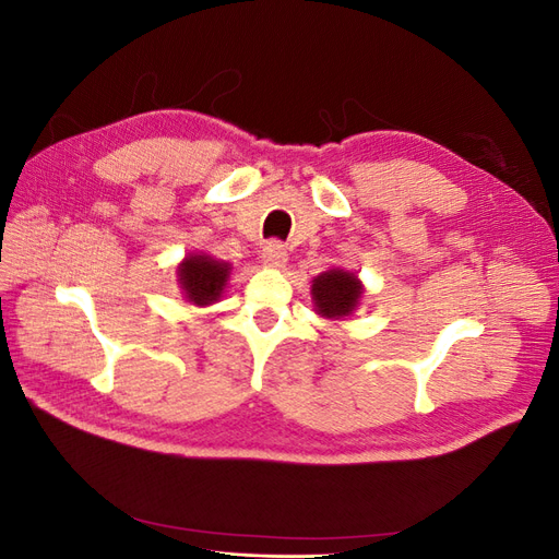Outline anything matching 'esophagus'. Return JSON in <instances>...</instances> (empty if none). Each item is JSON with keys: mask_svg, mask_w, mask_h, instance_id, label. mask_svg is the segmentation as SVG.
Returning a JSON list of instances; mask_svg holds the SVG:
<instances>
[{"mask_svg": "<svg viewBox=\"0 0 559 559\" xmlns=\"http://www.w3.org/2000/svg\"><path fill=\"white\" fill-rule=\"evenodd\" d=\"M261 261L265 267H284L286 261H289V253H286V249L277 242H270L265 245L263 253H261Z\"/></svg>", "mask_w": 559, "mask_h": 559, "instance_id": "esophagus-1", "label": "esophagus"}]
</instances>
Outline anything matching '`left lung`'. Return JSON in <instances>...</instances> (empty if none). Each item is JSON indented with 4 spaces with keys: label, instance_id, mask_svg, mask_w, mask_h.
<instances>
[{
    "label": "left lung",
    "instance_id": "8db88e82",
    "mask_svg": "<svg viewBox=\"0 0 559 559\" xmlns=\"http://www.w3.org/2000/svg\"><path fill=\"white\" fill-rule=\"evenodd\" d=\"M314 312L324 319H345L354 314L364 298V282L345 267H329L312 277Z\"/></svg>",
    "mask_w": 559,
    "mask_h": 559
}]
</instances>
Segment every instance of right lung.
<instances>
[{"instance_id": "add662e5", "label": "right lung", "mask_w": 559, "mask_h": 559, "mask_svg": "<svg viewBox=\"0 0 559 559\" xmlns=\"http://www.w3.org/2000/svg\"><path fill=\"white\" fill-rule=\"evenodd\" d=\"M230 273L233 265L228 261L214 259L212 253L205 251H195L183 257L177 265V282L186 302H191L195 308H205L214 306L222 298Z\"/></svg>"}]
</instances>
